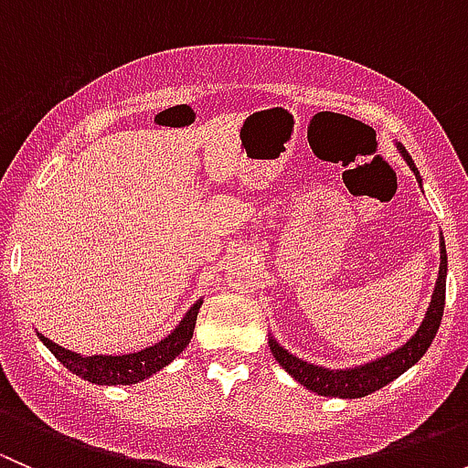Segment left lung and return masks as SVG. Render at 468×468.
Segmentation results:
<instances>
[{"instance_id": "obj_1", "label": "left lung", "mask_w": 468, "mask_h": 468, "mask_svg": "<svg viewBox=\"0 0 468 468\" xmlns=\"http://www.w3.org/2000/svg\"><path fill=\"white\" fill-rule=\"evenodd\" d=\"M396 149L403 155L408 167L412 169L417 176L419 186H421V174H419L417 165H414L412 155L405 151V146L396 143ZM446 271H448V256L446 244H443V235L439 238V276L432 290L431 303H428L426 317L421 319L419 328L414 330L412 337L408 342L400 344L394 351L385 353V356L376 357V360L365 362V365L346 367V369H325V367L313 365L301 357L292 356L285 346L276 342L273 335H269V348L271 356L276 357L278 365L287 371L296 382L305 387V389L314 391L319 396H330V399H362V396L374 394L380 387L389 385L391 380L399 378L400 374L417 365L428 351V346L435 339L439 324H441L443 314V301H446Z\"/></svg>"}]
</instances>
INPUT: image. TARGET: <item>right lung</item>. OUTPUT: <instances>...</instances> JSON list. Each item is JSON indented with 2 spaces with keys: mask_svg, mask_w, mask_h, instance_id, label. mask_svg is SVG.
Wrapping results in <instances>:
<instances>
[{
  "mask_svg": "<svg viewBox=\"0 0 468 468\" xmlns=\"http://www.w3.org/2000/svg\"><path fill=\"white\" fill-rule=\"evenodd\" d=\"M201 303H204V299L197 301V303L183 314L181 322L176 324V328H174L167 337L151 344V346L143 348V351L124 353V356H81V353H74L58 346V344H54L49 337L37 333V330L36 335L37 339L54 353L56 360H58L65 369L77 374L79 378L94 382V385H135V382L146 380L149 376L158 374V371L165 369L174 357L181 356V353L186 351V346L192 339V333H195L197 314H199Z\"/></svg>",
  "mask_w": 468,
  "mask_h": 468,
  "instance_id": "add662e5",
  "label": "right lung"
}]
</instances>
